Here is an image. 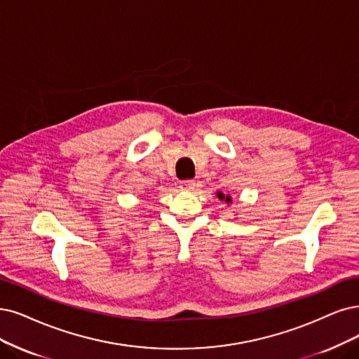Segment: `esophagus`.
<instances>
[{
    "label": "esophagus",
    "instance_id": "34e87169",
    "mask_svg": "<svg viewBox=\"0 0 359 359\" xmlns=\"http://www.w3.org/2000/svg\"><path fill=\"white\" fill-rule=\"evenodd\" d=\"M194 188H195V182L194 180H183V182H180V189L191 191Z\"/></svg>",
    "mask_w": 359,
    "mask_h": 359
}]
</instances>
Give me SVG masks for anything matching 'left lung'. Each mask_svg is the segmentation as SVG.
I'll use <instances>...</instances> for the list:
<instances>
[{"label":"left lung","instance_id":"1","mask_svg":"<svg viewBox=\"0 0 359 359\" xmlns=\"http://www.w3.org/2000/svg\"><path fill=\"white\" fill-rule=\"evenodd\" d=\"M217 196H219V200H224V203H232V198L229 196V195H224V194H222V192H217Z\"/></svg>","mask_w":359,"mask_h":359}]
</instances>
